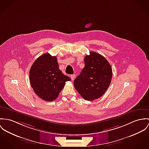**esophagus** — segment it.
I'll return each mask as SVG.
<instances>
[{
  "label": "esophagus",
  "mask_w": 149,
  "mask_h": 149,
  "mask_svg": "<svg viewBox=\"0 0 149 149\" xmlns=\"http://www.w3.org/2000/svg\"><path fill=\"white\" fill-rule=\"evenodd\" d=\"M74 78H75V74H71L70 75V79H71L72 80H74Z\"/></svg>",
  "instance_id": "1"
}]
</instances>
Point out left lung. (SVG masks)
<instances>
[{
    "label": "left lung",
    "mask_w": 149,
    "mask_h": 149,
    "mask_svg": "<svg viewBox=\"0 0 149 149\" xmlns=\"http://www.w3.org/2000/svg\"><path fill=\"white\" fill-rule=\"evenodd\" d=\"M85 67L74 81V86L82 98L93 101L108 89L112 77V69L102 55L90 52L84 58Z\"/></svg>",
    "instance_id": "1"
}]
</instances>
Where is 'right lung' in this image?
<instances>
[{
	"mask_svg": "<svg viewBox=\"0 0 149 149\" xmlns=\"http://www.w3.org/2000/svg\"><path fill=\"white\" fill-rule=\"evenodd\" d=\"M70 79L59 69L56 57L48 53L39 57L29 70V81L35 93L47 101L56 100Z\"/></svg>",
	"mask_w": 149,
	"mask_h": 149,
	"instance_id": "1",
	"label": "right lung"
}]
</instances>
